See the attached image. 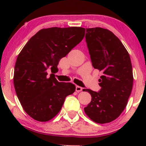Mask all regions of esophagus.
I'll use <instances>...</instances> for the list:
<instances>
[{
  "label": "esophagus",
  "mask_w": 146,
  "mask_h": 146,
  "mask_svg": "<svg viewBox=\"0 0 146 146\" xmlns=\"http://www.w3.org/2000/svg\"><path fill=\"white\" fill-rule=\"evenodd\" d=\"M83 88H82L81 86H76V87H75V90H76L77 92H80L82 90Z\"/></svg>",
  "instance_id": "obj_1"
}]
</instances>
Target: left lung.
Instances as JSON below:
<instances>
[{"mask_svg": "<svg viewBox=\"0 0 146 146\" xmlns=\"http://www.w3.org/2000/svg\"><path fill=\"white\" fill-rule=\"evenodd\" d=\"M86 42L92 65L102 71L98 92L83 89L91 95L84 108L90 119L98 123L113 121L125 109L133 84L131 60L121 42L113 32L101 27L88 28Z\"/></svg>", "mask_w": 146, "mask_h": 146, "instance_id": "left-lung-1", "label": "left lung"}]
</instances>
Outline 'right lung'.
I'll list each match as a JSON object with an SVG mask.
<instances>
[{
    "instance_id": "1",
    "label": "right lung",
    "mask_w": 146,
    "mask_h": 146,
    "mask_svg": "<svg viewBox=\"0 0 146 146\" xmlns=\"http://www.w3.org/2000/svg\"><path fill=\"white\" fill-rule=\"evenodd\" d=\"M82 27L42 29L31 37L18 55L14 84L23 109L33 119L47 121L61 110L65 98L75 90L70 82H59L53 73L58 64L84 37Z\"/></svg>"
}]
</instances>
